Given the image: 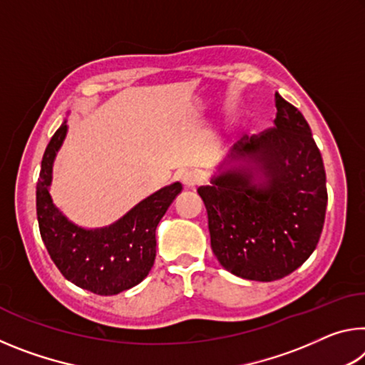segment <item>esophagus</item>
<instances>
[{
    "label": "esophagus",
    "instance_id": "1",
    "mask_svg": "<svg viewBox=\"0 0 365 365\" xmlns=\"http://www.w3.org/2000/svg\"><path fill=\"white\" fill-rule=\"evenodd\" d=\"M200 182H201L200 175H197L196 172H193V170L185 172V174L182 175V183H183L187 188H195L196 185H200Z\"/></svg>",
    "mask_w": 365,
    "mask_h": 365
}]
</instances>
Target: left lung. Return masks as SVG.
<instances>
[{"instance_id": "1", "label": "left lung", "mask_w": 365, "mask_h": 365, "mask_svg": "<svg viewBox=\"0 0 365 365\" xmlns=\"http://www.w3.org/2000/svg\"><path fill=\"white\" fill-rule=\"evenodd\" d=\"M274 125L235 143L240 163L197 188L211 248L242 279L274 282L306 262L319 243L327 209L322 156L293 104L275 93Z\"/></svg>"}]
</instances>
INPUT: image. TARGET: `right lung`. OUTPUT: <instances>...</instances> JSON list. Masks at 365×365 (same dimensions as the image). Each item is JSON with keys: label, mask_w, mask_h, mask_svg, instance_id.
<instances>
[{"label": "right lung", "mask_w": 365, "mask_h": 365, "mask_svg": "<svg viewBox=\"0 0 365 365\" xmlns=\"http://www.w3.org/2000/svg\"><path fill=\"white\" fill-rule=\"evenodd\" d=\"M61 125L49 141L36 183V217L43 243L67 280L101 296L132 288L150 274L156 257V227L182 185L175 182L138 202L123 217L104 228L77 227L53 205L49 185L53 163L66 138Z\"/></svg>", "instance_id": "obj_1"}]
</instances>
